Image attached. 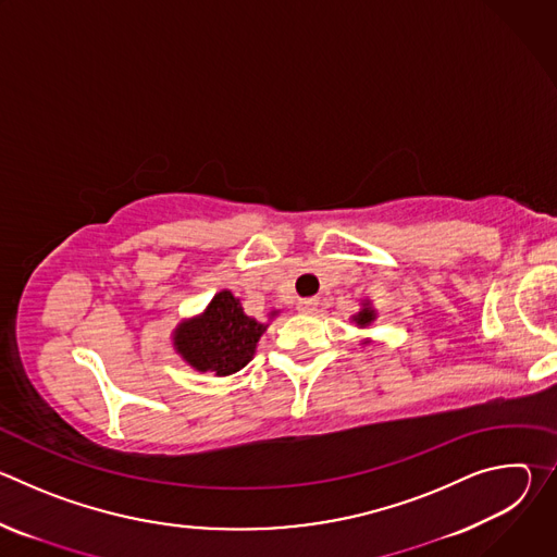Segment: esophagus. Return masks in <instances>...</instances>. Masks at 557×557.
<instances>
[{
	"label": "esophagus",
	"instance_id": "1",
	"mask_svg": "<svg viewBox=\"0 0 557 557\" xmlns=\"http://www.w3.org/2000/svg\"><path fill=\"white\" fill-rule=\"evenodd\" d=\"M317 304H320V299H317V297H304V299H299L297 310H301V312H312V310L317 308Z\"/></svg>",
	"mask_w": 557,
	"mask_h": 557
}]
</instances>
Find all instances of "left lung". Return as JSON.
I'll list each match as a JSON object with an SVG mask.
<instances>
[{
	"mask_svg": "<svg viewBox=\"0 0 557 557\" xmlns=\"http://www.w3.org/2000/svg\"><path fill=\"white\" fill-rule=\"evenodd\" d=\"M374 320V310H370V308H363L357 317H355V322L359 324V326H366V324H370Z\"/></svg>",
	"mask_w": 557,
	"mask_h": 557,
	"instance_id": "left-lung-1",
	"label": "left lung"
}]
</instances>
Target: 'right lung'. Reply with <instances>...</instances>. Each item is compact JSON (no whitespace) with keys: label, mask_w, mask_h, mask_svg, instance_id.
Instances as JSON below:
<instances>
[{"label":"right lung","mask_w":557,"mask_h":557,"mask_svg":"<svg viewBox=\"0 0 557 557\" xmlns=\"http://www.w3.org/2000/svg\"><path fill=\"white\" fill-rule=\"evenodd\" d=\"M264 331L267 324L245 314L240 299L222 290L211 299L205 314L176 331L174 344L196 370L226 376L251 361Z\"/></svg>","instance_id":"right-lung-1"}]
</instances>
